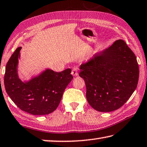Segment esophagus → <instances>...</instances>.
Segmentation results:
<instances>
[{"instance_id": "1", "label": "esophagus", "mask_w": 147, "mask_h": 147, "mask_svg": "<svg viewBox=\"0 0 147 147\" xmlns=\"http://www.w3.org/2000/svg\"><path fill=\"white\" fill-rule=\"evenodd\" d=\"M78 71H79V68L77 66H74L72 70H71V75L73 76H78Z\"/></svg>"}]
</instances>
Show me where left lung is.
Wrapping results in <instances>:
<instances>
[{
    "label": "left lung",
    "mask_w": 147,
    "mask_h": 147,
    "mask_svg": "<svg viewBox=\"0 0 147 147\" xmlns=\"http://www.w3.org/2000/svg\"><path fill=\"white\" fill-rule=\"evenodd\" d=\"M79 68L88 103L100 112H111L122 106L135 91L139 79L136 57L121 40L82 63Z\"/></svg>",
    "instance_id": "obj_1"
}]
</instances>
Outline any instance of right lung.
<instances>
[{
    "instance_id": "obj_1",
    "label": "right lung",
    "mask_w": 147,
    "mask_h": 147,
    "mask_svg": "<svg viewBox=\"0 0 147 147\" xmlns=\"http://www.w3.org/2000/svg\"><path fill=\"white\" fill-rule=\"evenodd\" d=\"M21 49H16L6 65L5 91L21 110L33 115L50 114L59 106L63 92L74 78L71 69L57 72L45 68L30 79L22 81L18 73Z\"/></svg>"
}]
</instances>
